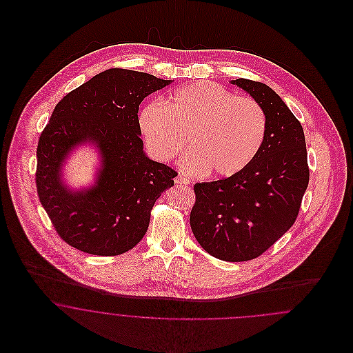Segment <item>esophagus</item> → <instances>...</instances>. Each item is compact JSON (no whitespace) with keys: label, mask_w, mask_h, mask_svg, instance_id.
I'll list each match as a JSON object with an SVG mask.
<instances>
[{"label":"esophagus","mask_w":353,"mask_h":353,"mask_svg":"<svg viewBox=\"0 0 353 353\" xmlns=\"http://www.w3.org/2000/svg\"><path fill=\"white\" fill-rule=\"evenodd\" d=\"M174 183L177 185H186L189 184V179L184 176V174H181V173H179L177 176H176V179H174Z\"/></svg>","instance_id":"1"}]
</instances>
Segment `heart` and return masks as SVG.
<instances>
[{
	"mask_svg": "<svg viewBox=\"0 0 353 353\" xmlns=\"http://www.w3.org/2000/svg\"><path fill=\"white\" fill-rule=\"evenodd\" d=\"M152 156L168 161L184 151V167L196 176L232 177L248 168L268 132L265 110L249 97H235L214 82L202 81L176 90L164 103L152 101L139 117Z\"/></svg>",
	"mask_w": 353,
	"mask_h": 353,
	"instance_id": "1",
	"label": "heart"
}]
</instances>
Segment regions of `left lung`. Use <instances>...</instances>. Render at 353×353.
Wrapping results in <instances>:
<instances>
[{"mask_svg": "<svg viewBox=\"0 0 353 353\" xmlns=\"http://www.w3.org/2000/svg\"><path fill=\"white\" fill-rule=\"evenodd\" d=\"M232 83L265 110V144L238 174L193 186L190 228L205 252L222 261L243 262L269 250L294 225L310 169L302 124L281 97L261 82L239 78Z\"/></svg>", "mask_w": 353, "mask_h": 353, "instance_id": "1", "label": "left lung"}]
</instances>
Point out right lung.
Segmentation results:
<instances>
[{
	"instance_id": "1",
	"label": "right lung",
	"mask_w": 353,
	"mask_h": 353,
	"mask_svg": "<svg viewBox=\"0 0 353 353\" xmlns=\"http://www.w3.org/2000/svg\"><path fill=\"white\" fill-rule=\"evenodd\" d=\"M170 81L124 68H110L59 101L38 140L35 184L58 235L92 255H119L147 233L151 210L177 172L150 160L140 139L139 105ZM95 143L102 168L94 187L72 192L60 180L71 149Z\"/></svg>"
}]
</instances>
